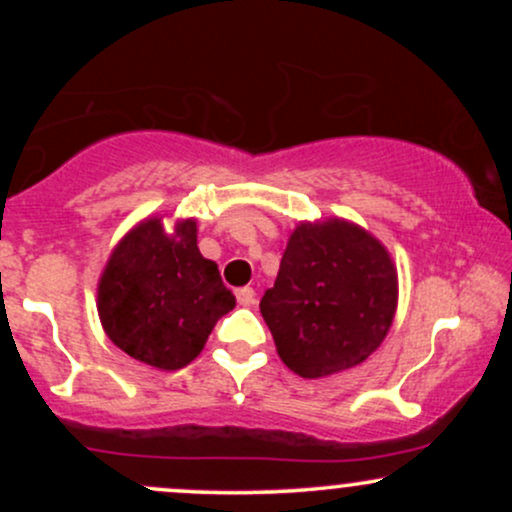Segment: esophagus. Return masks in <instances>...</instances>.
I'll list each match as a JSON object with an SVG mask.
<instances>
[{
  "mask_svg": "<svg viewBox=\"0 0 512 512\" xmlns=\"http://www.w3.org/2000/svg\"><path fill=\"white\" fill-rule=\"evenodd\" d=\"M236 298H238V305H243V308H250V305H255V291H252L250 286H245V289H238Z\"/></svg>",
  "mask_w": 512,
  "mask_h": 512,
  "instance_id": "obj_1",
  "label": "esophagus"
}]
</instances>
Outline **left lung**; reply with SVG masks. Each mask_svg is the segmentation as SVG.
I'll use <instances>...</instances> for the list:
<instances>
[{
	"label": "left lung",
	"instance_id": "1",
	"mask_svg": "<svg viewBox=\"0 0 512 512\" xmlns=\"http://www.w3.org/2000/svg\"><path fill=\"white\" fill-rule=\"evenodd\" d=\"M260 310L281 361L301 378H325L383 344L397 310V269L356 223H301Z\"/></svg>",
	"mask_w": 512,
	"mask_h": 512
}]
</instances>
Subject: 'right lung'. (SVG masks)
<instances>
[{"mask_svg": "<svg viewBox=\"0 0 512 512\" xmlns=\"http://www.w3.org/2000/svg\"><path fill=\"white\" fill-rule=\"evenodd\" d=\"M236 296L197 248V221L166 233L158 216L134 226L98 281V315L117 349L158 370L195 361Z\"/></svg>", "mask_w": 512, "mask_h": 512, "instance_id": "1", "label": "right lung"}]
</instances>
